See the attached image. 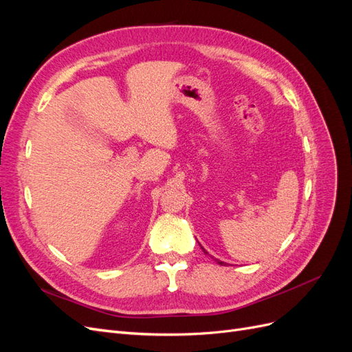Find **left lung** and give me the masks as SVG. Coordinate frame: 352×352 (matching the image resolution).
Listing matches in <instances>:
<instances>
[{
  "label": "left lung",
  "mask_w": 352,
  "mask_h": 352,
  "mask_svg": "<svg viewBox=\"0 0 352 352\" xmlns=\"http://www.w3.org/2000/svg\"><path fill=\"white\" fill-rule=\"evenodd\" d=\"M201 248H202V247H201ZM202 251H204L206 254H208V252H207V251H206L204 248H202ZM217 263H219V264H221V265H223V264H225V263H223V261H220V260H217Z\"/></svg>",
  "instance_id": "obj_1"
}]
</instances>
